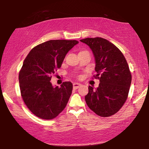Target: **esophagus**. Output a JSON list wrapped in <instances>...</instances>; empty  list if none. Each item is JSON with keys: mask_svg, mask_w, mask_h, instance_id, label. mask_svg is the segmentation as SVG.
I'll return each mask as SVG.
<instances>
[{"mask_svg": "<svg viewBox=\"0 0 149 149\" xmlns=\"http://www.w3.org/2000/svg\"><path fill=\"white\" fill-rule=\"evenodd\" d=\"M80 86H81V84H80V83H73V88H74V89L79 88V87Z\"/></svg>", "mask_w": 149, "mask_h": 149, "instance_id": "34e87169", "label": "esophagus"}]
</instances>
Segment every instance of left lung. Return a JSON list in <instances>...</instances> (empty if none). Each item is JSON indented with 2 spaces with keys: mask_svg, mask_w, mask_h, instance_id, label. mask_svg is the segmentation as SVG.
Segmentation results:
<instances>
[{
  "mask_svg": "<svg viewBox=\"0 0 149 149\" xmlns=\"http://www.w3.org/2000/svg\"><path fill=\"white\" fill-rule=\"evenodd\" d=\"M92 50L95 57L99 86H89L85 96L87 106L96 115L107 117L115 115L123 107L129 93L132 74L122 52L105 38H86L80 40Z\"/></svg>",
  "mask_w": 149,
  "mask_h": 149,
  "instance_id": "left-lung-1",
  "label": "left lung"
}]
</instances>
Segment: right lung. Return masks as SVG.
I'll return each mask as SVG.
<instances>
[{
	"mask_svg": "<svg viewBox=\"0 0 149 149\" xmlns=\"http://www.w3.org/2000/svg\"><path fill=\"white\" fill-rule=\"evenodd\" d=\"M76 40H50L32 48L24 61L19 73L22 99L36 117L51 120L65 109L72 91L70 81L53 87L52 74L60 68L65 56Z\"/></svg>",
	"mask_w": 149,
	"mask_h": 149,
	"instance_id": "right-lung-1",
	"label": "right lung"
}]
</instances>
